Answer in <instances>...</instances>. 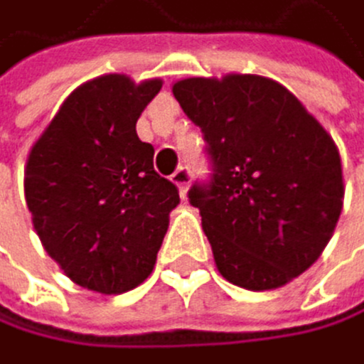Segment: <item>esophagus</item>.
Wrapping results in <instances>:
<instances>
[{
	"mask_svg": "<svg viewBox=\"0 0 364 364\" xmlns=\"http://www.w3.org/2000/svg\"><path fill=\"white\" fill-rule=\"evenodd\" d=\"M190 178H192V172H190V167H186V165H181L176 172L172 174V181L178 186V190H181V195L186 197V192H188V186H190Z\"/></svg>",
	"mask_w": 364,
	"mask_h": 364,
	"instance_id": "obj_1",
	"label": "esophagus"
}]
</instances>
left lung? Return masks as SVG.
<instances>
[{"label": "left lung", "instance_id": "1", "mask_svg": "<svg viewBox=\"0 0 364 364\" xmlns=\"http://www.w3.org/2000/svg\"><path fill=\"white\" fill-rule=\"evenodd\" d=\"M172 92L206 140L213 174L188 199L220 274L254 292L290 283L319 258L340 220L336 142L288 87L265 76H192Z\"/></svg>", "mask_w": 364, "mask_h": 364}]
</instances>
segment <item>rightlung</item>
<instances>
[{
	"mask_svg": "<svg viewBox=\"0 0 364 364\" xmlns=\"http://www.w3.org/2000/svg\"><path fill=\"white\" fill-rule=\"evenodd\" d=\"M163 81L106 74L79 85L31 146L24 195L45 251L81 288L122 294L151 274L178 206L136 122Z\"/></svg>",
	"mask_w": 364,
	"mask_h": 364,
	"instance_id": "right-lung-1",
	"label": "right lung"
}]
</instances>
